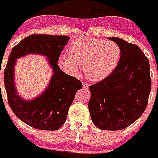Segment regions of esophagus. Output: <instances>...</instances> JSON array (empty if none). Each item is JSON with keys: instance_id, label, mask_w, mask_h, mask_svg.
Here are the masks:
<instances>
[{"instance_id": "1", "label": "esophagus", "mask_w": 158, "mask_h": 158, "mask_svg": "<svg viewBox=\"0 0 158 158\" xmlns=\"http://www.w3.org/2000/svg\"><path fill=\"white\" fill-rule=\"evenodd\" d=\"M89 87V84L87 82H83V88H88Z\"/></svg>"}]
</instances>
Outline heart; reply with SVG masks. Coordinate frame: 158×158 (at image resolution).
I'll use <instances>...</instances> for the list:
<instances>
[{
	"mask_svg": "<svg viewBox=\"0 0 158 158\" xmlns=\"http://www.w3.org/2000/svg\"><path fill=\"white\" fill-rule=\"evenodd\" d=\"M69 53L59 57V65L67 73L75 75L83 64L85 76L93 81L107 77L115 70L121 57L116 43L94 37L83 36L73 40L68 46Z\"/></svg>",
	"mask_w": 158,
	"mask_h": 158,
	"instance_id": "b5f03b06",
	"label": "heart"
}]
</instances>
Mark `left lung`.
Instances as JSON below:
<instances>
[{
	"mask_svg": "<svg viewBox=\"0 0 158 158\" xmlns=\"http://www.w3.org/2000/svg\"><path fill=\"white\" fill-rule=\"evenodd\" d=\"M121 49V57L112 73L89 86L88 109L94 125L103 130L127 128L141 116L151 88L148 57L136 45L111 37Z\"/></svg>",
	"mask_w": 158,
	"mask_h": 158,
	"instance_id": "obj_1",
	"label": "left lung"
}]
</instances>
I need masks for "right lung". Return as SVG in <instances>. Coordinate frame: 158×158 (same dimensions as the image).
Here are the masks:
<instances>
[{"instance_id":"1","label":"right lung","mask_w":158,"mask_h":158,"mask_svg":"<svg viewBox=\"0 0 158 158\" xmlns=\"http://www.w3.org/2000/svg\"><path fill=\"white\" fill-rule=\"evenodd\" d=\"M68 40L67 35L32 34L16 45L9 55L4 71L8 104L16 116L32 128L41 130H57L60 128L65 123L77 91L82 88L81 81L66 74L57 64ZM28 53H40L47 56L54 73L44 93L34 100L24 101L15 91L14 67L17 58Z\"/></svg>"}]
</instances>
